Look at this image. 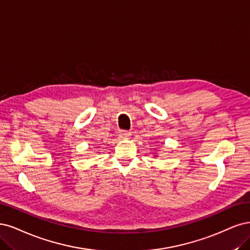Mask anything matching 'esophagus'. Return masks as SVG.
<instances>
[{"label": "esophagus", "instance_id": "34e87169", "mask_svg": "<svg viewBox=\"0 0 250 250\" xmlns=\"http://www.w3.org/2000/svg\"><path fill=\"white\" fill-rule=\"evenodd\" d=\"M132 136V133L130 131H120L119 132V137L122 139H128Z\"/></svg>", "mask_w": 250, "mask_h": 250}]
</instances>
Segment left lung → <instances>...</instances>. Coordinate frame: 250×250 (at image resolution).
<instances>
[{
    "label": "left lung",
    "mask_w": 250,
    "mask_h": 250,
    "mask_svg": "<svg viewBox=\"0 0 250 250\" xmlns=\"http://www.w3.org/2000/svg\"><path fill=\"white\" fill-rule=\"evenodd\" d=\"M155 157H158V156H157V154H155Z\"/></svg>",
    "instance_id": "left-lung-1"
}]
</instances>
